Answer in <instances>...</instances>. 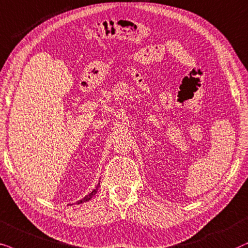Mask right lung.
Here are the masks:
<instances>
[{
	"mask_svg": "<svg viewBox=\"0 0 248 248\" xmlns=\"http://www.w3.org/2000/svg\"><path fill=\"white\" fill-rule=\"evenodd\" d=\"M98 187H100V183H98V185H97V186H96V188H95V189H94L93 191H91V193L88 194V195H86V196H85L84 199H82V200H79L78 202H77V204H80V203H84V202H88V201H90V200L92 199V197H93V196L95 195V194L97 193V190H98Z\"/></svg>",
	"mask_w": 248,
	"mask_h": 248,
	"instance_id": "add662e5",
	"label": "right lung"
}]
</instances>
